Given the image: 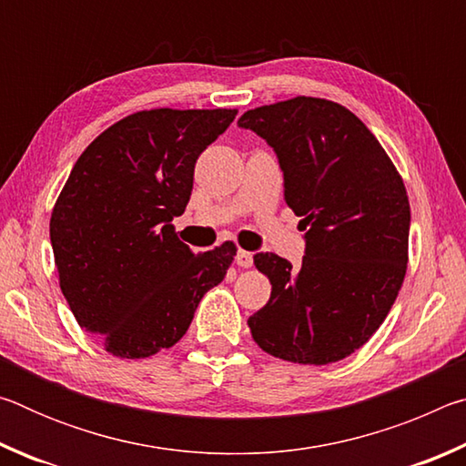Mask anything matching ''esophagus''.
Returning <instances> with one entry per match:
<instances>
[{"mask_svg":"<svg viewBox=\"0 0 466 466\" xmlns=\"http://www.w3.org/2000/svg\"><path fill=\"white\" fill-rule=\"evenodd\" d=\"M236 265H240V267H250L252 265V252H248V250H238L236 252Z\"/></svg>","mask_w":466,"mask_h":466,"instance_id":"34e87169","label":"esophagus"}]
</instances>
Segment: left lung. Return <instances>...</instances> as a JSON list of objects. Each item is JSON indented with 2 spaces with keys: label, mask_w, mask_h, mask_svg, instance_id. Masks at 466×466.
I'll return each mask as SVG.
<instances>
[{
  "label": "left lung",
  "mask_w": 466,
  "mask_h": 466,
  "mask_svg": "<svg viewBox=\"0 0 466 466\" xmlns=\"http://www.w3.org/2000/svg\"><path fill=\"white\" fill-rule=\"evenodd\" d=\"M278 156L283 199L304 218L302 265L255 255L271 298L248 319L252 339L271 356L325 366L351 356L392 309L407 271L409 209L403 178L351 110L298 96L247 110Z\"/></svg>",
  "instance_id": "8db88e82"
}]
</instances>
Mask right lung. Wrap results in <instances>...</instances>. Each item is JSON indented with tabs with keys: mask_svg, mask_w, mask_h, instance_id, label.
<instances>
[{
	"mask_svg": "<svg viewBox=\"0 0 466 466\" xmlns=\"http://www.w3.org/2000/svg\"><path fill=\"white\" fill-rule=\"evenodd\" d=\"M238 110L154 108L108 127L74 164L51 214L59 286L84 330L139 360L187 333L234 242L193 252L172 218L191 199L195 162Z\"/></svg>",
	"mask_w": 466,
	"mask_h": 466,
	"instance_id": "add662e5",
	"label": "right lung"
}]
</instances>
